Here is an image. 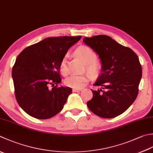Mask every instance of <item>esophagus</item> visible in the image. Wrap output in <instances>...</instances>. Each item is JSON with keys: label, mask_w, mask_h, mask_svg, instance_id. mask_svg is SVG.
Here are the masks:
<instances>
[{"label": "esophagus", "mask_w": 153, "mask_h": 153, "mask_svg": "<svg viewBox=\"0 0 153 153\" xmlns=\"http://www.w3.org/2000/svg\"><path fill=\"white\" fill-rule=\"evenodd\" d=\"M81 90H82V89H76V88H73L72 89V91L73 92H79V91H81Z\"/></svg>", "instance_id": "1"}]
</instances>
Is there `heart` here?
I'll use <instances>...</instances> for the list:
<instances>
[{"mask_svg": "<svg viewBox=\"0 0 153 153\" xmlns=\"http://www.w3.org/2000/svg\"><path fill=\"white\" fill-rule=\"evenodd\" d=\"M75 54L86 64V70L92 76L97 75L100 71V64L97 62V56L90 48L88 46H81L75 51ZM59 70L63 75L68 73V56L63 57L59 62ZM90 76L88 74L76 75L71 74L64 79L65 85L71 88L80 89L84 87L89 82Z\"/></svg>", "mask_w": 153, "mask_h": 153, "instance_id": "obj_1", "label": "heart"}]
</instances>
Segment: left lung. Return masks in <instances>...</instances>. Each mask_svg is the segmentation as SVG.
<instances>
[{
  "label": "left lung",
  "instance_id": "left-lung-1",
  "mask_svg": "<svg viewBox=\"0 0 153 153\" xmlns=\"http://www.w3.org/2000/svg\"><path fill=\"white\" fill-rule=\"evenodd\" d=\"M83 41L100 56L101 74L92 90L93 97L87 102L96 115L110 119L122 114L136 100L142 77L138 56L128 47L122 46L106 35L85 38Z\"/></svg>",
  "mask_w": 153,
  "mask_h": 153
}]
</instances>
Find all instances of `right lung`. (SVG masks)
Masks as SVG:
<instances>
[{"label": "right lung", "mask_w": 153, "mask_h": 153, "mask_svg": "<svg viewBox=\"0 0 153 153\" xmlns=\"http://www.w3.org/2000/svg\"><path fill=\"white\" fill-rule=\"evenodd\" d=\"M81 38L79 36L45 38L26 48L17 56L12 71L15 97L27 114L46 119L63 109L72 89L58 87L62 82L59 62ZM50 85L53 87L51 90L48 88Z\"/></svg>", "instance_id": "1"}]
</instances>
